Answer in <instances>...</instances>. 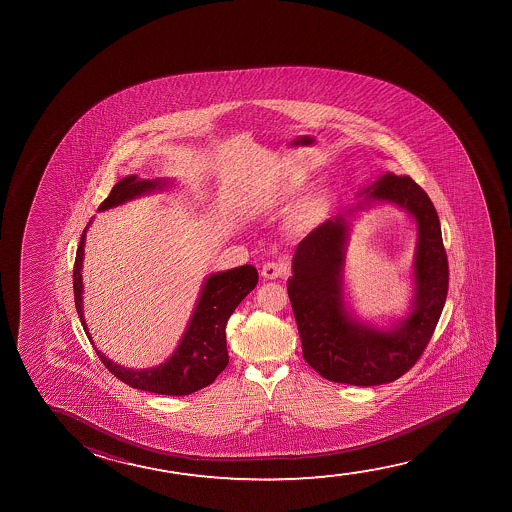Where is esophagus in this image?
Here are the masks:
<instances>
[{
	"label": "esophagus",
	"mask_w": 512,
	"mask_h": 512,
	"mask_svg": "<svg viewBox=\"0 0 512 512\" xmlns=\"http://www.w3.org/2000/svg\"><path fill=\"white\" fill-rule=\"evenodd\" d=\"M260 274H262L266 280H276V278H283V276H287L288 266L285 262H274V260H269V262H266V264L262 266Z\"/></svg>",
	"instance_id": "34e87169"
}]
</instances>
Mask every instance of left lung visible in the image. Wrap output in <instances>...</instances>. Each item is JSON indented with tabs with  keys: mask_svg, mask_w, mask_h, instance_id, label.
I'll return each mask as SVG.
<instances>
[{
	"mask_svg": "<svg viewBox=\"0 0 512 512\" xmlns=\"http://www.w3.org/2000/svg\"><path fill=\"white\" fill-rule=\"evenodd\" d=\"M371 199L404 206L418 224L413 313L395 330L351 320L343 304L341 269L348 225L341 215L309 232L297 245L288 297L301 336L302 355L323 378L344 385L392 383L420 360L448 295V255L441 222L427 192L407 175H383Z\"/></svg>",
	"mask_w": 512,
	"mask_h": 512,
	"instance_id": "8db88e82",
	"label": "left lung"
}]
</instances>
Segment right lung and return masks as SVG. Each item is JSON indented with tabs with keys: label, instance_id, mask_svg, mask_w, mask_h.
I'll list each match as a JSON object with an SVG mask.
<instances>
[{
	"label": "right lung",
	"instance_id": "add662e5",
	"mask_svg": "<svg viewBox=\"0 0 512 512\" xmlns=\"http://www.w3.org/2000/svg\"><path fill=\"white\" fill-rule=\"evenodd\" d=\"M164 185V183H162ZM159 187V182L138 180L136 176H127L113 187L110 196L99 206V211L126 203L143 192ZM85 231L78 243L77 257L73 266V294L78 318L84 325L85 334L92 343L89 330L85 327L82 311V259H84ZM259 281L255 267H236L224 273L211 274L204 283L203 292L197 301L196 311L190 318L189 327L183 334L180 346L169 357L168 362L147 369V371H129L113 364L96 350L99 360L115 378L122 383L159 395H189L204 386L211 385L220 372L229 364V353L225 344V327L239 302L252 292Z\"/></svg>",
	"mask_w": 512,
	"mask_h": 512
}]
</instances>
